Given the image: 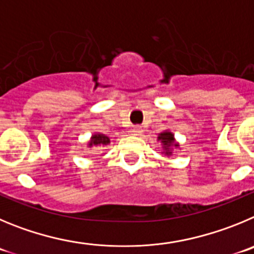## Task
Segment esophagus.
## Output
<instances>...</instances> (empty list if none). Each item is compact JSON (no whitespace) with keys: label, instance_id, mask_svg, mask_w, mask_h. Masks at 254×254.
I'll use <instances>...</instances> for the list:
<instances>
[{"label":"esophagus","instance_id":"34e87169","mask_svg":"<svg viewBox=\"0 0 254 254\" xmlns=\"http://www.w3.org/2000/svg\"><path fill=\"white\" fill-rule=\"evenodd\" d=\"M130 132H131L132 135H140L141 127H132L131 129H130Z\"/></svg>","mask_w":254,"mask_h":254}]
</instances>
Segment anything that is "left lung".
Returning a JSON list of instances; mask_svg holds the SVG:
<instances>
[{
  "instance_id": "left-lung-1",
  "label": "left lung",
  "mask_w": 254,
  "mask_h": 254,
  "mask_svg": "<svg viewBox=\"0 0 254 254\" xmlns=\"http://www.w3.org/2000/svg\"><path fill=\"white\" fill-rule=\"evenodd\" d=\"M158 140H161L162 143H163L164 145V150H166V154L170 155L171 153V149L170 147H172V145H175V147H178V144L175 143V139H173V134L171 131H163L159 134L158 136Z\"/></svg>"
}]
</instances>
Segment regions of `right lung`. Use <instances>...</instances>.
Returning <instances> with one entry per match:
<instances>
[{"label":"right lung","mask_w":254,"mask_h":254,"mask_svg":"<svg viewBox=\"0 0 254 254\" xmlns=\"http://www.w3.org/2000/svg\"><path fill=\"white\" fill-rule=\"evenodd\" d=\"M110 143V139L107 138L106 135H104V134H95V135H92V138H91V141H90V147H93V145H107V144Z\"/></svg>","instance_id":"obj_1"}]
</instances>
